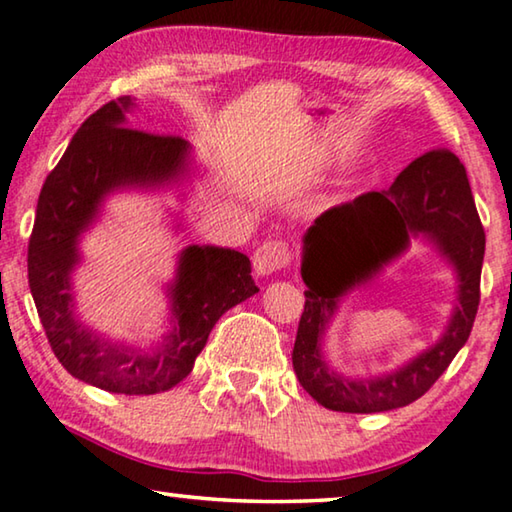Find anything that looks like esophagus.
Here are the masks:
<instances>
[{
	"label": "esophagus",
	"mask_w": 512,
	"mask_h": 512,
	"mask_svg": "<svg viewBox=\"0 0 512 512\" xmlns=\"http://www.w3.org/2000/svg\"><path fill=\"white\" fill-rule=\"evenodd\" d=\"M289 264V248L282 241H266L255 250L253 269L259 278L271 276Z\"/></svg>",
	"instance_id": "34e87169"
}]
</instances>
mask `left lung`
<instances>
[{
  "instance_id": "1",
  "label": "left lung",
  "mask_w": 512,
  "mask_h": 512,
  "mask_svg": "<svg viewBox=\"0 0 512 512\" xmlns=\"http://www.w3.org/2000/svg\"><path fill=\"white\" fill-rule=\"evenodd\" d=\"M416 238L444 258L456 276V303L445 331L423 353L379 376L349 378L335 371L323 340L339 305L397 261ZM483 255L485 232L467 170L448 149L418 156L388 190L322 213L303 234L301 250V278L308 289L292 363L305 393L345 414H379L421 398L469 340Z\"/></svg>"
}]
</instances>
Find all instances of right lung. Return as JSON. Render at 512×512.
Masks as SVG:
<instances>
[{"instance_id": "right-lung-1", "label": "right lung", "mask_w": 512, "mask_h": 512, "mask_svg": "<svg viewBox=\"0 0 512 512\" xmlns=\"http://www.w3.org/2000/svg\"><path fill=\"white\" fill-rule=\"evenodd\" d=\"M137 103L121 96L80 126L38 195L27 271L52 352L75 379L121 395L170 391L193 370L220 317L259 292L250 259L232 248L186 246L165 282L167 319L160 338L128 345L89 326L75 301L82 239L117 193H165L200 174L193 144L179 135L135 128ZM174 232L183 230L174 213Z\"/></svg>"}]
</instances>
